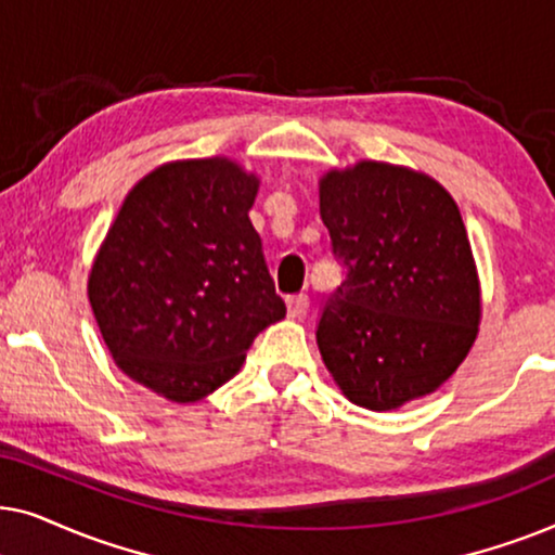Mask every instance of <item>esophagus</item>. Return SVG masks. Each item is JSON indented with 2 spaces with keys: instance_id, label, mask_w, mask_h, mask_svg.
I'll use <instances>...</instances> for the list:
<instances>
[{
  "instance_id": "34e87169",
  "label": "esophagus",
  "mask_w": 555,
  "mask_h": 555,
  "mask_svg": "<svg viewBox=\"0 0 555 555\" xmlns=\"http://www.w3.org/2000/svg\"><path fill=\"white\" fill-rule=\"evenodd\" d=\"M285 302H287V315H291V318H302V315H306L308 306H310V300H308L306 293L291 295V298H287Z\"/></svg>"
}]
</instances>
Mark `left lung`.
<instances>
[{
    "label": "left lung",
    "mask_w": 555,
    "mask_h": 555,
    "mask_svg": "<svg viewBox=\"0 0 555 555\" xmlns=\"http://www.w3.org/2000/svg\"><path fill=\"white\" fill-rule=\"evenodd\" d=\"M318 194L348 270L315 331L333 382L371 412L437 391L467 359L482 318L457 204L429 173L371 158L325 171Z\"/></svg>",
    "instance_id": "left-lung-1"
}]
</instances>
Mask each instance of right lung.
<instances>
[{
  "instance_id": "add662e5",
  "label": "right lung",
  "mask_w": 555,
  "mask_h": 555,
  "mask_svg": "<svg viewBox=\"0 0 555 555\" xmlns=\"http://www.w3.org/2000/svg\"><path fill=\"white\" fill-rule=\"evenodd\" d=\"M257 189V173L227 156L162 164L128 192L98 249V328L116 366L158 397H209L285 318L249 222Z\"/></svg>"
}]
</instances>
